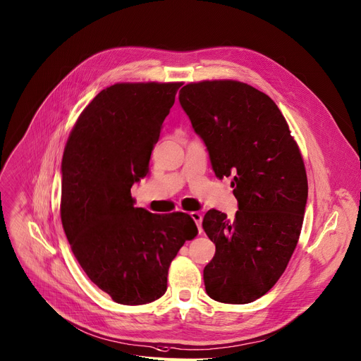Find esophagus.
I'll list each match as a JSON object with an SVG mask.
<instances>
[{
	"label": "esophagus",
	"mask_w": 361,
	"mask_h": 361,
	"mask_svg": "<svg viewBox=\"0 0 361 361\" xmlns=\"http://www.w3.org/2000/svg\"><path fill=\"white\" fill-rule=\"evenodd\" d=\"M190 217H192V220L197 223V226H198V230H200V233L202 231V214L201 213H198V211H192V213H190Z\"/></svg>",
	"instance_id": "obj_1"
}]
</instances>
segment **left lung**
Listing matches in <instances>:
<instances>
[{"instance_id":"8db88e82","label":"left lung","mask_w":361,"mask_h":361,"mask_svg":"<svg viewBox=\"0 0 361 361\" xmlns=\"http://www.w3.org/2000/svg\"><path fill=\"white\" fill-rule=\"evenodd\" d=\"M179 102L219 179L231 178L239 211L209 209L202 227L216 255L204 268L211 299L245 305L279 281L298 246L307 201L300 148L279 106L236 80L189 82Z\"/></svg>"}]
</instances>
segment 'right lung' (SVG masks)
<instances>
[{"instance_id":"add662e5","label":"right lung","mask_w":361,"mask_h":361,"mask_svg":"<svg viewBox=\"0 0 361 361\" xmlns=\"http://www.w3.org/2000/svg\"><path fill=\"white\" fill-rule=\"evenodd\" d=\"M183 82H116L80 114L62 157L61 221L87 277L119 305L167 290V271L198 228L185 213L134 207L161 123Z\"/></svg>"}]
</instances>
